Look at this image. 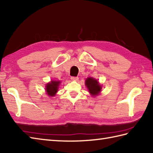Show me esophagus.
Here are the masks:
<instances>
[{
  "instance_id": "1",
  "label": "esophagus",
  "mask_w": 153,
  "mask_h": 153,
  "mask_svg": "<svg viewBox=\"0 0 153 153\" xmlns=\"http://www.w3.org/2000/svg\"><path fill=\"white\" fill-rule=\"evenodd\" d=\"M78 79H79L78 77H74V76L71 77V79L73 80V81H77Z\"/></svg>"
}]
</instances>
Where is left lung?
<instances>
[{
	"label": "left lung",
	"mask_w": 153,
	"mask_h": 153,
	"mask_svg": "<svg viewBox=\"0 0 153 153\" xmlns=\"http://www.w3.org/2000/svg\"><path fill=\"white\" fill-rule=\"evenodd\" d=\"M85 85L88 88L89 92L93 95H97L101 91V86L99 83L98 81L93 77H88L85 80Z\"/></svg>",
	"instance_id": "8db88e82"
}]
</instances>
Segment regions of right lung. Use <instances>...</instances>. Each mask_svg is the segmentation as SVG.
I'll use <instances>...</instances> for the list:
<instances>
[{
  "instance_id": "obj_1",
  "label": "right lung",
  "mask_w": 153,
  "mask_h": 153,
  "mask_svg": "<svg viewBox=\"0 0 153 153\" xmlns=\"http://www.w3.org/2000/svg\"><path fill=\"white\" fill-rule=\"evenodd\" d=\"M59 83H60L59 81H52L46 85V91L49 96H54L56 92L58 91Z\"/></svg>"
}]
</instances>
